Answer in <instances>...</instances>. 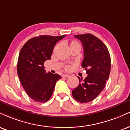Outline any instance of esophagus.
<instances>
[{"instance_id": "1", "label": "esophagus", "mask_w": 130, "mask_h": 130, "mask_svg": "<svg viewBox=\"0 0 130 130\" xmlns=\"http://www.w3.org/2000/svg\"><path fill=\"white\" fill-rule=\"evenodd\" d=\"M69 76H70V75H68V74H63V75H62V77H69Z\"/></svg>"}]
</instances>
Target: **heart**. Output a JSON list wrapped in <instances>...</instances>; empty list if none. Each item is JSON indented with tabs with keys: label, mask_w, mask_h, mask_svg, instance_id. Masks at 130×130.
Returning a JSON list of instances; mask_svg holds the SVG:
<instances>
[{
	"label": "heart",
	"mask_w": 130,
	"mask_h": 130,
	"mask_svg": "<svg viewBox=\"0 0 130 130\" xmlns=\"http://www.w3.org/2000/svg\"><path fill=\"white\" fill-rule=\"evenodd\" d=\"M75 43H76V42H72V43H71V45H72V44H75ZM65 70H67V71H69V70H71V67L69 66V65H68V66H67L66 67H65Z\"/></svg>",
	"instance_id": "heart-1"
}]
</instances>
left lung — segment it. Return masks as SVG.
Instances as JSON below:
<instances>
[{
    "label": "left lung",
    "instance_id": "8db88e82",
    "mask_svg": "<svg viewBox=\"0 0 130 130\" xmlns=\"http://www.w3.org/2000/svg\"><path fill=\"white\" fill-rule=\"evenodd\" d=\"M82 42L84 58L82 67L87 71V77L78 76L79 85L72 91L73 98L80 103L96 99L104 90L111 70V58L106 45L90 33L74 36Z\"/></svg>",
    "mask_w": 130,
    "mask_h": 130
}]
</instances>
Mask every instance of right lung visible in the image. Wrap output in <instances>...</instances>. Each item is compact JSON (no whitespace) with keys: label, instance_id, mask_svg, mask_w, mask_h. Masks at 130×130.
I'll use <instances>...</instances> for the list:
<instances>
[{"label":"right lung","instance_id":"1","mask_svg":"<svg viewBox=\"0 0 130 130\" xmlns=\"http://www.w3.org/2000/svg\"><path fill=\"white\" fill-rule=\"evenodd\" d=\"M65 35L40 36L30 39L19 53L18 74L28 96L37 102H47L52 96L56 83L61 76L45 73L44 62L50 60L54 46Z\"/></svg>","mask_w":130,"mask_h":130}]
</instances>
